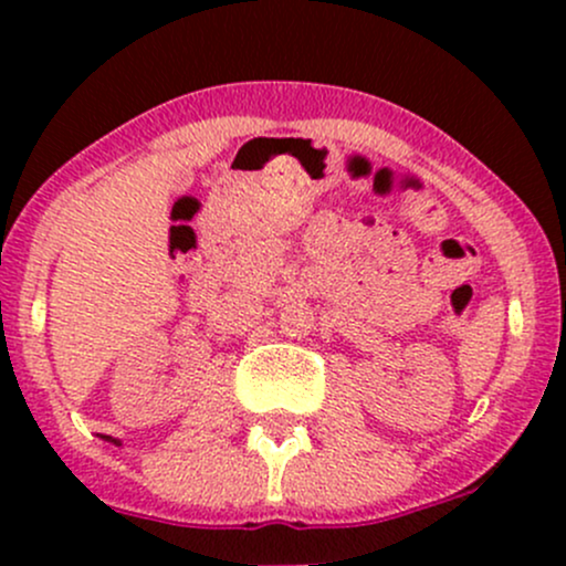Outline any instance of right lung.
<instances>
[{
  "mask_svg": "<svg viewBox=\"0 0 566 566\" xmlns=\"http://www.w3.org/2000/svg\"><path fill=\"white\" fill-rule=\"evenodd\" d=\"M108 439H112V437H108Z\"/></svg>",
  "mask_w": 566,
  "mask_h": 566,
  "instance_id": "right-lung-1",
  "label": "right lung"
}]
</instances>
